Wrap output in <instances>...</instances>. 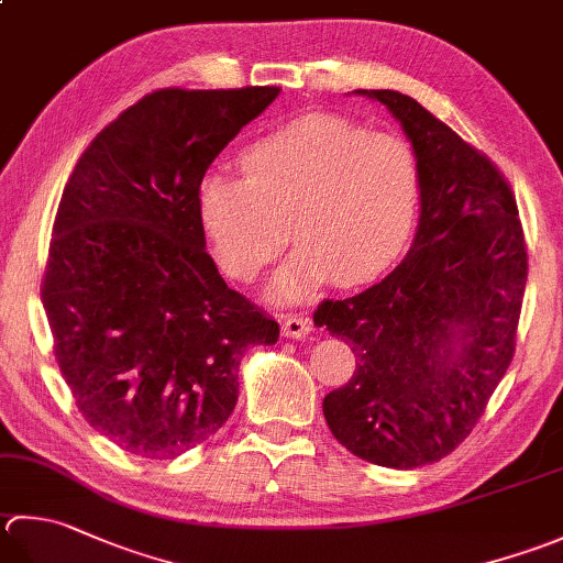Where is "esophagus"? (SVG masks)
<instances>
[{"mask_svg":"<svg viewBox=\"0 0 563 563\" xmlns=\"http://www.w3.org/2000/svg\"><path fill=\"white\" fill-rule=\"evenodd\" d=\"M312 332V322L307 317H297V314H288L283 319V336L288 339H305L307 334Z\"/></svg>","mask_w":563,"mask_h":563,"instance_id":"1","label":"esophagus"}]
</instances>
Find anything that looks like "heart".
I'll return each instance as SVG.
<instances>
[{"label": "heart", "instance_id": "b5f03b06", "mask_svg": "<svg viewBox=\"0 0 563 563\" xmlns=\"http://www.w3.org/2000/svg\"><path fill=\"white\" fill-rule=\"evenodd\" d=\"M246 180L209 173L197 212L219 266L251 283L297 241L268 295L295 302L332 278L376 280L400 258L420 209V165L405 141L336 114H307L241 156ZM291 229H287V224Z\"/></svg>", "mask_w": 563, "mask_h": 563}]
</instances>
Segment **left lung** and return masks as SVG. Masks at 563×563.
<instances>
[{
    "instance_id": "obj_1",
    "label": "left lung",
    "mask_w": 563,
    "mask_h": 563,
    "mask_svg": "<svg viewBox=\"0 0 563 563\" xmlns=\"http://www.w3.org/2000/svg\"><path fill=\"white\" fill-rule=\"evenodd\" d=\"M390 109L420 165V227L390 275L314 324L346 339L356 371L322 402L341 446L371 464L420 468L451 454L508 371L527 246L508 180L412 97L356 90Z\"/></svg>"
}]
</instances>
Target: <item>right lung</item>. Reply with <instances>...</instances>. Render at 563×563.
I'll use <instances>...</instances> for the list:
<instances>
[{"instance_id": "1", "label": "right lung", "mask_w": 563, "mask_h": 563, "mask_svg": "<svg viewBox=\"0 0 563 563\" xmlns=\"http://www.w3.org/2000/svg\"><path fill=\"white\" fill-rule=\"evenodd\" d=\"M280 87L156 90L104 126L55 214L41 300L77 410L143 459H175L234 412L239 363L280 327L207 253L197 190Z\"/></svg>"}]
</instances>
